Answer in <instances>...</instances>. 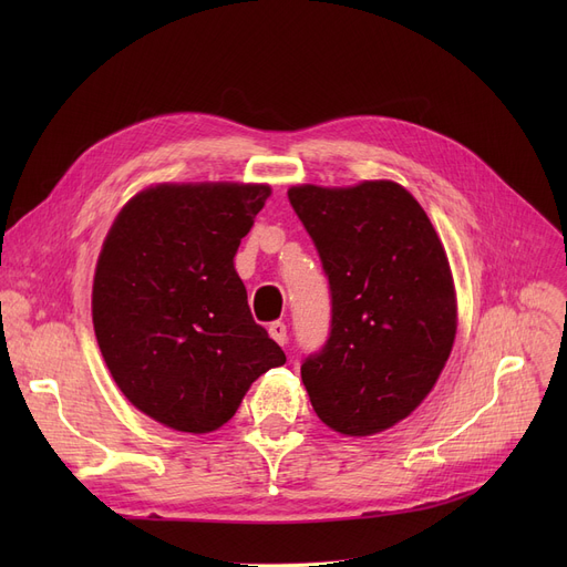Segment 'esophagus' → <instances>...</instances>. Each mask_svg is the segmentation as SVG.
I'll list each match as a JSON object with an SVG mask.
<instances>
[{
  "mask_svg": "<svg viewBox=\"0 0 567 567\" xmlns=\"http://www.w3.org/2000/svg\"><path fill=\"white\" fill-rule=\"evenodd\" d=\"M268 336H271L278 344H285L287 342V326L282 321H274L271 326H268Z\"/></svg>",
  "mask_w": 567,
  "mask_h": 567,
  "instance_id": "obj_1",
  "label": "esophagus"
}]
</instances>
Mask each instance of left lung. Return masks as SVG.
Wrapping results in <instances>:
<instances>
[{"label": "left lung", "instance_id": "obj_1", "mask_svg": "<svg viewBox=\"0 0 567 567\" xmlns=\"http://www.w3.org/2000/svg\"><path fill=\"white\" fill-rule=\"evenodd\" d=\"M287 195L331 287V336L301 365L312 409L340 434L389 430L427 398L455 342L441 238L395 182Z\"/></svg>", "mask_w": 567, "mask_h": 567}]
</instances>
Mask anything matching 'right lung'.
<instances>
[{
  "instance_id": "right-lung-1",
  "label": "right lung",
  "mask_w": 567,
  "mask_h": 567,
  "mask_svg": "<svg viewBox=\"0 0 567 567\" xmlns=\"http://www.w3.org/2000/svg\"><path fill=\"white\" fill-rule=\"evenodd\" d=\"M268 195L264 184H158L105 236L92 291L96 340L118 391L165 427H223L250 383L287 361L255 323L234 268Z\"/></svg>"
}]
</instances>
